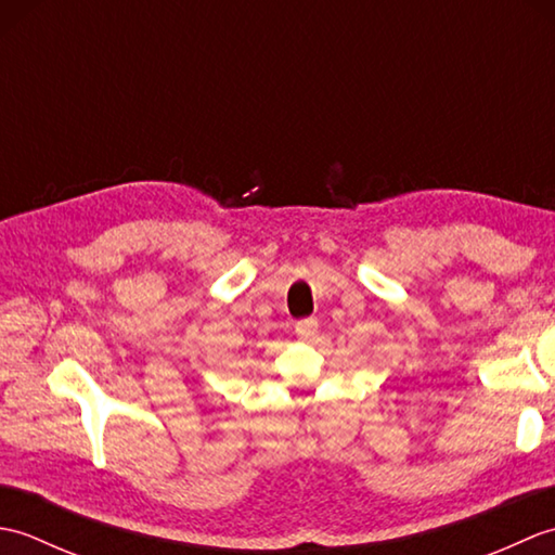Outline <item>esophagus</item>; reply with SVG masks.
Masks as SVG:
<instances>
[{
  "label": "esophagus",
  "mask_w": 555,
  "mask_h": 555,
  "mask_svg": "<svg viewBox=\"0 0 555 555\" xmlns=\"http://www.w3.org/2000/svg\"><path fill=\"white\" fill-rule=\"evenodd\" d=\"M296 334L300 338H312L317 334V320H300L296 324Z\"/></svg>",
  "instance_id": "obj_1"
}]
</instances>
